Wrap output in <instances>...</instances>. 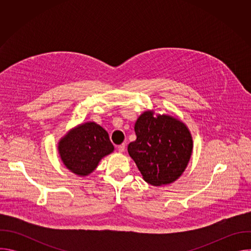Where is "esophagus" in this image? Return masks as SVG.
Masks as SVG:
<instances>
[{"mask_svg": "<svg viewBox=\"0 0 251 251\" xmlns=\"http://www.w3.org/2000/svg\"><path fill=\"white\" fill-rule=\"evenodd\" d=\"M125 144H124V143H123V144H121V145H119L118 147H117V149H118V151L120 152V153H123L124 151H125Z\"/></svg>", "mask_w": 251, "mask_h": 251, "instance_id": "34e87169", "label": "esophagus"}]
</instances>
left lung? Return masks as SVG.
Returning <instances> with one entry per match:
<instances>
[{"instance_id": "8db88e82", "label": "left lung", "mask_w": 251, "mask_h": 251, "mask_svg": "<svg viewBox=\"0 0 251 251\" xmlns=\"http://www.w3.org/2000/svg\"><path fill=\"white\" fill-rule=\"evenodd\" d=\"M134 129L137 139L128 145V153L144 181L155 187L176 181L193 154L188 126L177 117L149 109L138 117Z\"/></svg>"}]
</instances>
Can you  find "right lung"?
Returning a JSON list of instances; mask_svg holds the SVG:
<instances>
[{
	"mask_svg": "<svg viewBox=\"0 0 251 251\" xmlns=\"http://www.w3.org/2000/svg\"><path fill=\"white\" fill-rule=\"evenodd\" d=\"M65 168L79 176H87L99 162L114 151L109 135L99 124L88 121L68 130L57 143Z\"/></svg>",
	"mask_w": 251,
	"mask_h": 251,
	"instance_id": "1",
	"label": "right lung"
}]
</instances>
